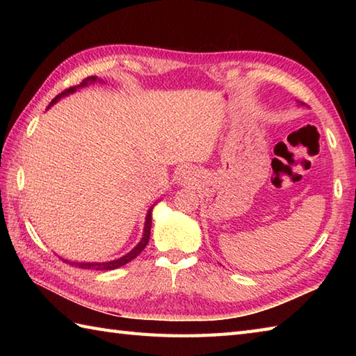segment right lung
<instances>
[{
  "label": "right lung",
  "instance_id": "obj_1",
  "mask_svg": "<svg viewBox=\"0 0 356 356\" xmlns=\"http://www.w3.org/2000/svg\"><path fill=\"white\" fill-rule=\"evenodd\" d=\"M96 81V78L95 76H90V78H86L84 81L81 82L79 86H73V87H70V88H65L63 93H59L55 99H53L51 102H50V105H53L55 104L58 99H61L63 96H65V95H69V93H73L74 90H76L78 87H84V86H87L88 82H95ZM151 231V209L148 211V216H147V222H145V229H143V237H142V240L139 241V245L136 246L133 251H130L128 252L127 255H124L122 259H118V260H113V261H107V263H70V264H76V266H79V268H82V269H93V270H111V269H116V268H120V266H124V264H127L128 261H131L133 259H136V257H138L143 249H145V246L148 245V240H149V232Z\"/></svg>",
  "mask_w": 356,
  "mask_h": 356
}]
</instances>
